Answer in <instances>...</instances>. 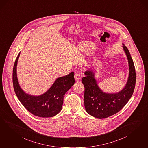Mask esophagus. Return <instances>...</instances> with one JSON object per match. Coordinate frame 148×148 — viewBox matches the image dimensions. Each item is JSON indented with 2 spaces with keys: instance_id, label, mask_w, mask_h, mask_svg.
I'll return each mask as SVG.
<instances>
[{
  "instance_id": "34e87169",
  "label": "esophagus",
  "mask_w": 148,
  "mask_h": 148,
  "mask_svg": "<svg viewBox=\"0 0 148 148\" xmlns=\"http://www.w3.org/2000/svg\"><path fill=\"white\" fill-rule=\"evenodd\" d=\"M81 74L79 72H76L75 75V79L77 82H78L81 79Z\"/></svg>"
}]
</instances>
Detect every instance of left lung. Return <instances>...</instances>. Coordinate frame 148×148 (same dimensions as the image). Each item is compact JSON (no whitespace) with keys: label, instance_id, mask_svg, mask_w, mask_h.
Listing matches in <instances>:
<instances>
[{"label":"left lung","instance_id":"obj_1","mask_svg":"<svg viewBox=\"0 0 148 148\" xmlns=\"http://www.w3.org/2000/svg\"><path fill=\"white\" fill-rule=\"evenodd\" d=\"M123 45L129 62V75L122 90L116 93L103 92L98 86L94 70L85 72L86 76L82 79L85 88L84 103L86 112L96 118H106L117 113L128 102L134 93L136 78L134 65L127 48Z\"/></svg>","mask_w":148,"mask_h":148}]
</instances>
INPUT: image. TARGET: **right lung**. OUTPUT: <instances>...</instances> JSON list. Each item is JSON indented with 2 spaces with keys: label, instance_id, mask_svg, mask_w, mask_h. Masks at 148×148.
<instances>
[{
  "label": "right lung",
  "instance_id": "obj_1",
  "mask_svg": "<svg viewBox=\"0 0 148 148\" xmlns=\"http://www.w3.org/2000/svg\"><path fill=\"white\" fill-rule=\"evenodd\" d=\"M20 53L14 62L12 81L14 92L21 103L32 114L41 118L52 117L62 109L64 96L75 83L74 72L60 77L44 94L31 95L22 89L17 76V65Z\"/></svg>",
  "mask_w": 148,
  "mask_h": 148
}]
</instances>
